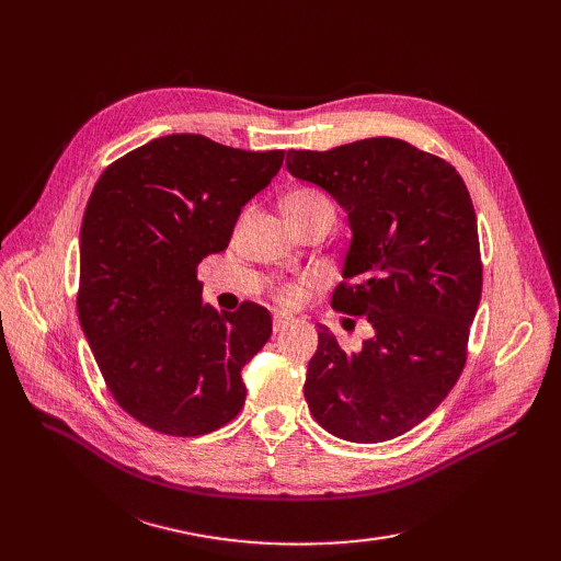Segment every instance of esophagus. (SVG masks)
Here are the masks:
<instances>
[{
  "instance_id": "esophagus-1",
  "label": "esophagus",
  "mask_w": 561,
  "mask_h": 561,
  "mask_svg": "<svg viewBox=\"0 0 561 561\" xmlns=\"http://www.w3.org/2000/svg\"><path fill=\"white\" fill-rule=\"evenodd\" d=\"M295 322L293 316L287 313H274V332H285Z\"/></svg>"
}]
</instances>
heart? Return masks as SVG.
<instances>
[{
	"label": "heart",
	"instance_id": "obj_1",
	"mask_svg": "<svg viewBox=\"0 0 561 561\" xmlns=\"http://www.w3.org/2000/svg\"><path fill=\"white\" fill-rule=\"evenodd\" d=\"M328 208H332V203L316 190H295L283 198L285 217H307V215H313L318 210H328ZM297 295L299 293L295 285H283L278 290V299L285 304L295 301Z\"/></svg>",
	"mask_w": 561,
	"mask_h": 561
}]
</instances>
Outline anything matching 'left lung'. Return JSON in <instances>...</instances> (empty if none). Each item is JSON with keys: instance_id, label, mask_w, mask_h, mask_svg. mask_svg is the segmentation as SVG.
<instances>
[{"instance_id": "8db88e82", "label": "left lung", "mask_w": 561, "mask_h": 561, "mask_svg": "<svg viewBox=\"0 0 561 561\" xmlns=\"http://www.w3.org/2000/svg\"><path fill=\"white\" fill-rule=\"evenodd\" d=\"M285 165L348 215L346 283L332 309L371 328L353 353L320 328L304 398L328 433L386 443L433 414L463 371L482 295L470 194L454 165L396 138L290 149Z\"/></svg>"}]
</instances>
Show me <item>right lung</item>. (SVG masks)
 <instances>
[{"instance_id": "1", "label": "right lung", "mask_w": 561, "mask_h": 561, "mask_svg": "<svg viewBox=\"0 0 561 561\" xmlns=\"http://www.w3.org/2000/svg\"><path fill=\"white\" fill-rule=\"evenodd\" d=\"M283 157L175 133L128 151L93 186L79 320L110 393L142 426L194 437L241 412V369L271 336V313L252 301L217 313L201 301L196 266L229 245Z\"/></svg>"}]
</instances>
